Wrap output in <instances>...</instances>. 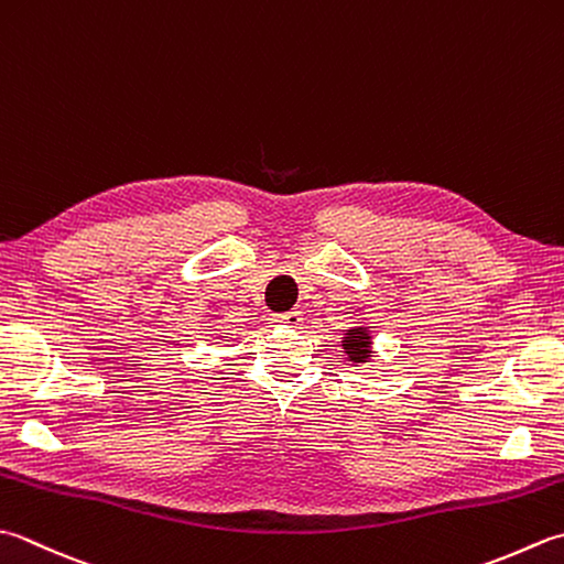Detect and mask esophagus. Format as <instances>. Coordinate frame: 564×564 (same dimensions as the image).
<instances>
[{
  "mask_svg": "<svg viewBox=\"0 0 564 564\" xmlns=\"http://www.w3.org/2000/svg\"><path fill=\"white\" fill-rule=\"evenodd\" d=\"M273 323H279V325H289V327H297L303 323V315H301V311H291V313H281V315H273L271 317Z\"/></svg>",
  "mask_w": 564,
  "mask_h": 564,
  "instance_id": "34e87169",
  "label": "esophagus"
}]
</instances>
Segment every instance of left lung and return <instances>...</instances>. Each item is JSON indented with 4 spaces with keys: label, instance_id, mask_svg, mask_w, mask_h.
Here are the masks:
<instances>
[{
    "label": "left lung",
    "instance_id": "obj_1",
    "mask_svg": "<svg viewBox=\"0 0 564 564\" xmlns=\"http://www.w3.org/2000/svg\"><path fill=\"white\" fill-rule=\"evenodd\" d=\"M371 329L369 327H351V329H345V337H341V349H345L347 355V361L355 364V367H359V364H367L373 351H371Z\"/></svg>",
    "mask_w": 564,
    "mask_h": 564
}]
</instances>
